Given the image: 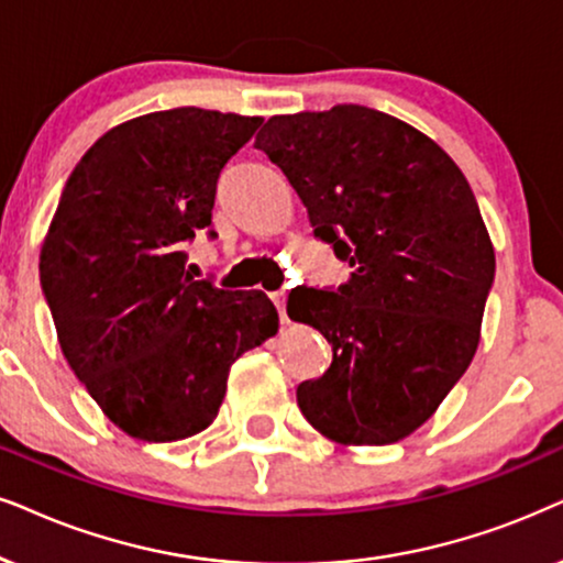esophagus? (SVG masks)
I'll return each instance as SVG.
<instances>
[{
  "label": "esophagus",
  "mask_w": 563,
  "mask_h": 563,
  "mask_svg": "<svg viewBox=\"0 0 563 563\" xmlns=\"http://www.w3.org/2000/svg\"><path fill=\"white\" fill-rule=\"evenodd\" d=\"M272 299H274V305H276V310H279V318H282V323H287V291H274L272 295Z\"/></svg>",
  "instance_id": "1"
}]
</instances>
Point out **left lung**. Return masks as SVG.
I'll use <instances>...</instances> for the list:
<instances>
[{"label":"left lung","instance_id":"8db88e82","mask_svg":"<svg viewBox=\"0 0 563 563\" xmlns=\"http://www.w3.org/2000/svg\"><path fill=\"white\" fill-rule=\"evenodd\" d=\"M255 147L352 266L335 291H289V318L333 349L323 377L299 383V411L339 444L404 440L478 349L496 258L468 180L427 134L364 106L272 115Z\"/></svg>","mask_w":563,"mask_h":563}]
</instances>
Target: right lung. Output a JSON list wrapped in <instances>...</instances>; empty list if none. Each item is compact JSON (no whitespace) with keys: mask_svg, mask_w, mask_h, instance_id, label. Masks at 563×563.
Instances as JSON below:
<instances>
[{"mask_svg":"<svg viewBox=\"0 0 563 563\" xmlns=\"http://www.w3.org/2000/svg\"><path fill=\"white\" fill-rule=\"evenodd\" d=\"M261 123L203 108L139 115L85 152L58 199L38 264L58 344L134 440L203 432L232 362L279 331L264 291L194 282L184 253L211 228L219 173Z\"/></svg>","mask_w":563,"mask_h":563,"instance_id":"obj_1","label":"right lung"}]
</instances>
